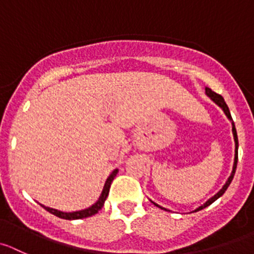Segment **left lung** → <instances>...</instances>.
I'll list each match as a JSON object with an SVG mask.
<instances>
[{
    "instance_id": "8db88e82",
    "label": "left lung",
    "mask_w": 254,
    "mask_h": 254,
    "mask_svg": "<svg viewBox=\"0 0 254 254\" xmlns=\"http://www.w3.org/2000/svg\"><path fill=\"white\" fill-rule=\"evenodd\" d=\"M205 94H207L208 96H209V98L212 99V100L214 101V103L217 104L218 106H219V108H222V110L224 111V114H226V115H227V118H228V119L231 120V123H232V131H233L234 143H236V154H234V164H233V170H232L231 177L228 178V181L226 182V184H224V186H223V188L220 189V190L218 191V193L215 194V195H213L212 198L208 199V200H207V202L204 203V204L200 205V207H199V208H196V209L194 210V212H198V210H200V209H203V208L208 207V205L212 204L213 202H215V200H217V199L219 198V196L223 195L224 191L227 190V188H228L229 184H231V182L233 181L234 173H236V169H237V163H238V136H237V130H236V127H234L233 119H232V116H231V111H229V109H228V106H227V104H226V101H224V99L222 98V96H220L219 94H217V92L212 91V89H209V87H205ZM151 203H153L154 205H156V207H158V208H160V209L167 210V209H165V208H163V207H160V205L156 204V203H154V202H151Z\"/></svg>"
}]
</instances>
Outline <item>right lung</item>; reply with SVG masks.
Instances as JSON below:
<instances>
[{
	"instance_id": "right-lung-1",
	"label": "right lung",
	"mask_w": 254,
	"mask_h": 254,
	"mask_svg": "<svg viewBox=\"0 0 254 254\" xmlns=\"http://www.w3.org/2000/svg\"><path fill=\"white\" fill-rule=\"evenodd\" d=\"M118 172H119V170L115 169L113 173H111L110 175H109V178H108V179H106V182H105V186H104L103 191H101V195L99 196L98 202L95 203V204H92L91 207L86 208V209L77 210V212L66 213V212H61V210H58V209H54V208L45 207V205H42V204L41 205L45 208V209L47 210V212H50V213H51V214L56 215V217H59V218H63V219L72 220V219H81V218L91 217V215L96 214V213H98L99 210H100L101 208H103L104 203H105L106 198H108L109 190H110L111 182L114 181V178H115V175L118 174Z\"/></svg>"
}]
</instances>
